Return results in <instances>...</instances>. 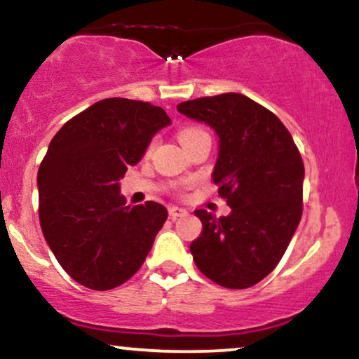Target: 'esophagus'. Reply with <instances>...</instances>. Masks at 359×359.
<instances>
[{"instance_id": "1", "label": "esophagus", "mask_w": 359, "mask_h": 359, "mask_svg": "<svg viewBox=\"0 0 359 359\" xmlns=\"http://www.w3.org/2000/svg\"><path fill=\"white\" fill-rule=\"evenodd\" d=\"M168 214H170L172 219H177V217L187 216V211H185L184 208H179V205H172V208L168 209Z\"/></svg>"}]
</instances>
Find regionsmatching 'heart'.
Segmentation results:
<instances>
[{"label":"heart","instance_id":"1","mask_svg":"<svg viewBox=\"0 0 359 359\" xmlns=\"http://www.w3.org/2000/svg\"><path fill=\"white\" fill-rule=\"evenodd\" d=\"M203 133H204V131L199 130V128L189 126V128H184V130H180L179 140H180V143L184 145L185 142H189V140H192L194 137H197V135H203Z\"/></svg>","mask_w":359,"mask_h":359}]
</instances>
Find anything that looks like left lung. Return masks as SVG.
<instances>
[{"instance_id": "left-lung-1", "label": "left lung", "mask_w": 359, "mask_h": 359, "mask_svg": "<svg viewBox=\"0 0 359 359\" xmlns=\"http://www.w3.org/2000/svg\"><path fill=\"white\" fill-rule=\"evenodd\" d=\"M177 111L216 131L212 180L231 208L221 217L197 209L194 262L217 285L253 287L278 265L302 217V156L283 123L243 94L185 101Z\"/></svg>"}]
</instances>
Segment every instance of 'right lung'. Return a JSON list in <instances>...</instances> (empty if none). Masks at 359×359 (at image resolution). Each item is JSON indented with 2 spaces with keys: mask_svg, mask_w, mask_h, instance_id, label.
I'll return each mask as SVG.
<instances>
[{
  "mask_svg": "<svg viewBox=\"0 0 359 359\" xmlns=\"http://www.w3.org/2000/svg\"><path fill=\"white\" fill-rule=\"evenodd\" d=\"M170 118L150 102L109 97L57 131L39 168L45 241L67 275L93 290L130 280L167 221L162 204L126 205L119 179Z\"/></svg>",
  "mask_w": 359,
  "mask_h": 359,
  "instance_id": "1",
  "label": "right lung"
}]
</instances>
